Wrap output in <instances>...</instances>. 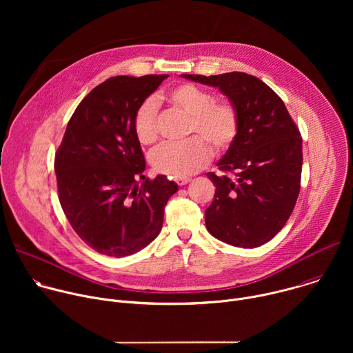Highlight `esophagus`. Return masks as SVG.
Here are the masks:
<instances>
[{"label": "esophagus", "instance_id": "1", "mask_svg": "<svg viewBox=\"0 0 353 353\" xmlns=\"http://www.w3.org/2000/svg\"><path fill=\"white\" fill-rule=\"evenodd\" d=\"M174 181H176L179 185H184V184L190 183V181H191V179H190V177H176V179H174Z\"/></svg>", "mask_w": 353, "mask_h": 353}]
</instances>
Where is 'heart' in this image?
<instances>
[{
	"instance_id": "obj_1",
	"label": "heart",
	"mask_w": 353,
	"mask_h": 353,
	"mask_svg": "<svg viewBox=\"0 0 353 353\" xmlns=\"http://www.w3.org/2000/svg\"><path fill=\"white\" fill-rule=\"evenodd\" d=\"M170 105L187 116L190 139L180 143H163L150 155V163L158 173L170 177H185L203 169L211 159L214 146L221 154L234 142L240 128L237 109L228 100H215L212 92L192 83H181L168 93ZM134 131L143 145L158 138V105L148 97L134 116Z\"/></svg>"
}]
</instances>
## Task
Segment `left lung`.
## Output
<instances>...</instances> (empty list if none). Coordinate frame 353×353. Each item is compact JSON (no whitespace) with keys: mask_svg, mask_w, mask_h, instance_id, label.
Masks as SVG:
<instances>
[{"mask_svg":"<svg viewBox=\"0 0 353 353\" xmlns=\"http://www.w3.org/2000/svg\"><path fill=\"white\" fill-rule=\"evenodd\" d=\"M218 88L240 119L237 138L218 162L222 174L205 210L208 232L228 244L253 248L270 241L288 222L300 191L301 137L282 99L261 79L244 72L183 74Z\"/></svg>","mask_w":353,"mask_h":353,"instance_id":"obj_1","label":"left lung"}]
</instances>
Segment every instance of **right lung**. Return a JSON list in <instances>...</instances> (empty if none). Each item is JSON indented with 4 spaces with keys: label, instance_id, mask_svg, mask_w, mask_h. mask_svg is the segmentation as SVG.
<instances>
[{
    "label": "right lung",
    "instance_id": "add662e5",
    "mask_svg": "<svg viewBox=\"0 0 353 353\" xmlns=\"http://www.w3.org/2000/svg\"><path fill=\"white\" fill-rule=\"evenodd\" d=\"M168 77L119 75L97 85L75 109L56 152L61 208L100 254L120 259L146 247L161 233L165 205L179 188L163 174L143 176L134 131L137 109Z\"/></svg>",
    "mask_w": 353,
    "mask_h": 353
}]
</instances>
